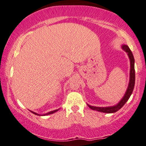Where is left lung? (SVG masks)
Instances as JSON below:
<instances>
[{
    "instance_id": "obj_1",
    "label": "left lung",
    "mask_w": 146,
    "mask_h": 146,
    "mask_svg": "<svg viewBox=\"0 0 146 146\" xmlns=\"http://www.w3.org/2000/svg\"><path fill=\"white\" fill-rule=\"evenodd\" d=\"M122 49L124 51L126 52L128 55L129 58L130 60V82H129L128 87L126 90L125 95L123 96V99L118 103L117 105L114 106H110V107H96V106H92L88 104V107L90 108L93 110L99 111L101 112L104 113H114L117 112L119 110H120L123 106L125 105V104L130 97L131 94H132V92H133L134 87H135V58H134L133 54H132V52L129 48V47L126 45H123Z\"/></svg>"
}]
</instances>
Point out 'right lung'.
I'll return each instance as SVG.
<instances>
[{
	"instance_id": "obj_1",
	"label": "right lung",
	"mask_w": 146,
	"mask_h": 146,
	"mask_svg": "<svg viewBox=\"0 0 146 146\" xmlns=\"http://www.w3.org/2000/svg\"><path fill=\"white\" fill-rule=\"evenodd\" d=\"M58 110H53V111H51V112H47V113H46V114H43L44 116L45 115H48V114H53V113H54V112H57V111H58ZM31 112H32V113H33V114H36V115H39L38 114H37V113H36V112H32V111H31Z\"/></svg>"
}]
</instances>
